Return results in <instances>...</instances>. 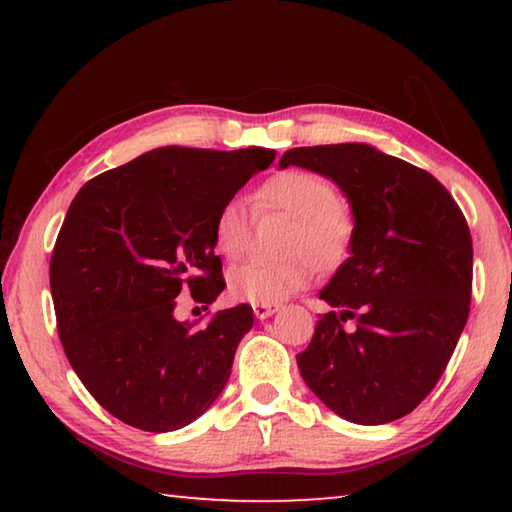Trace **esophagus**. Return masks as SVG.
<instances>
[{
    "label": "esophagus",
    "mask_w": 512,
    "mask_h": 512,
    "mask_svg": "<svg viewBox=\"0 0 512 512\" xmlns=\"http://www.w3.org/2000/svg\"><path fill=\"white\" fill-rule=\"evenodd\" d=\"M277 309H280L277 305H255V307H253L255 316H257L259 320H264V318H268V316H273Z\"/></svg>",
    "instance_id": "34e87169"
}]
</instances>
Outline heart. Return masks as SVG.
Returning <instances> with one entry per match:
<instances>
[{
	"mask_svg": "<svg viewBox=\"0 0 512 512\" xmlns=\"http://www.w3.org/2000/svg\"><path fill=\"white\" fill-rule=\"evenodd\" d=\"M259 212H284L293 219L287 235V259H253L232 268L230 293L250 305H280L307 287L320 268H336L350 257L357 237V219L348 203L336 198L334 187L311 171H282L257 189ZM250 216L241 198H228L214 216L212 241L225 259L244 257L250 244Z\"/></svg>",
	"mask_w": 512,
	"mask_h": 512,
	"instance_id": "b5f03b06",
	"label": "heart"
}]
</instances>
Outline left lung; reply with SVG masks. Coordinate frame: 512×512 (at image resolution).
<instances>
[{
	"mask_svg": "<svg viewBox=\"0 0 512 512\" xmlns=\"http://www.w3.org/2000/svg\"><path fill=\"white\" fill-rule=\"evenodd\" d=\"M334 180L357 219L350 257L318 293L332 311L298 354L305 384L354 424L411 413L438 384L470 314L472 237L452 194L370 144L300 146L280 167ZM354 319L358 327L343 330Z\"/></svg>",
	"mask_w": 512,
	"mask_h": 512,
	"instance_id": "obj_1",
	"label": "left lung"
}]
</instances>
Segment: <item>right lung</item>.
Returning a JSON list of instances; mask_svg holds the SVG:
<instances>
[{"label": "right lung", "instance_id": "right-lung-1", "mask_svg": "<svg viewBox=\"0 0 512 512\" xmlns=\"http://www.w3.org/2000/svg\"><path fill=\"white\" fill-rule=\"evenodd\" d=\"M273 160L259 146H162L92 178L69 205L49 264L60 343L117 420L176 431L221 395L253 309H223L201 329L173 309L187 289L203 305L219 298L214 216Z\"/></svg>", "mask_w": 512, "mask_h": 512}]
</instances>
